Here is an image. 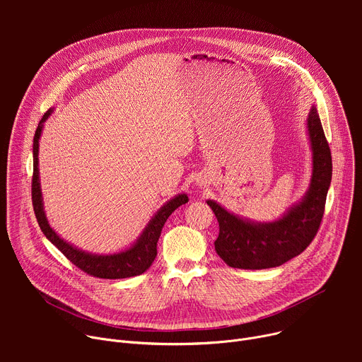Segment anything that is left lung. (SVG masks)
<instances>
[{
  "instance_id": "8db88e82",
  "label": "left lung",
  "mask_w": 362,
  "mask_h": 362,
  "mask_svg": "<svg viewBox=\"0 0 362 362\" xmlns=\"http://www.w3.org/2000/svg\"><path fill=\"white\" fill-rule=\"evenodd\" d=\"M306 129L313 148L311 185L303 199L281 219L269 223L250 222L228 212L219 203L208 200L219 222L215 249L229 267L275 268L302 253L314 240L325 211L332 159L317 107L309 112Z\"/></svg>"
}]
</instances>
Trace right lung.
<instances>
[{"instance_id":"1","label":"right lung","mask_w":362,"mask_h":362,"mask_svg":"<svg viewBox=\"0 0 362 362\" xmlns=\"http://www.w3.org/2000/svg\"><path fill=\"white\" fill-rule=\"evenodd\" d=\"M51 112L53 110L45 112V115L40 120L34 134V143H33V158H34L33 166L34 168H33L31 196H33L34 214L42 233L51 243L59 247V250L67 257L70 262H73L83 272L94 278L123 279V278H130V276H136L146 272L153 264L154 257L158 255V240L160 238V232L165 226V222L179 208V206L189 202L187 194L180 193L175 196L172 200H169L166 204H163L159 209V212L154 215L151 221L147 223V226L144 228L137 242L123 252L113 253V255H94V253L80 250L73 245L67 243L53 230V228L48 225V221L44 214L40 177H38V140L41 136L44 122L48 119Z\"/></svg>"}]
</instances>
